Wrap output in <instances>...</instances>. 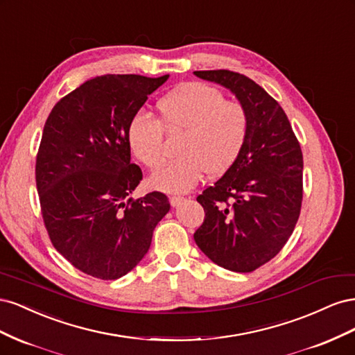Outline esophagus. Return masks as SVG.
Returning a JSON list of instances; mask_svg holds the SVG:
<instances>
[{
	"label": "esophagus",
	"instance_id": "1",
	"mask_svg": "<svg viewBox=\"0 0 355 355\" xmlns=\"http://www.w3.org/2000/svg\"><path fill=\"white\" fill-rule=\"evenodd\" d=\"M168 200H170V204H171V206H173V207H178L179 204H180L182 201H184L185 198H184V197H180V196H171Z\"/></svg>",
	"mask_w": 355,
	"mask_h": 355
}]
</instances>
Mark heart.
Instances as JSON below:
<instances>
[{"label":"heart","mask_w":355,"mask_h":355,"mask_svg":"<svg viewBox=\"0 0 355 355\" xmlns=\"http://www.w3.org/2000/svg\"><path fill=\"white\" fill-rule=\"evenodd\" d=\"M161 121L137 112L127 128L132 154L146 167L164 157V128L184 130L179 157L161 164L151 175L153 187L167 192L194 188L206 171L220 175L240 157L249 133V115L237 101L202 83H187L158 103Z\"/></svg>","instance_id":"heart-1"}]
</instances>
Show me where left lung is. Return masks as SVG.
<instances>
[{"label": "left lung", "mask_w": 355, "mask_h": 355, "mask_svg": "<svg viewBox=\"0 0 355 355\" xmlns=\"http://www.w3.org/2000/svg\"><path fill=\"white\" fill-rule=\"evenodd\" d=\"M231 90L249 115L237 161L197 197L204 222L194 240L216 265L252 272L283 249L302 206L304 158L288 118L259 84L228 69L196 71Z\"/></svg>", "instance_id": "1"}]
</instances>
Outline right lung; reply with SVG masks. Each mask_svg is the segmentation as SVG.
<instances>
[{
    "label": "right lung",
    "instance_id": "obj_1",
    "mask_svg": "<svg viewBox=\"0 0 355 355\" xmlns=\"http://www.w3.org/2000/svg\"><path fill=\"white\" fill-rule=\"evenodd\" d=\"M168 75H102L51 110L42 130L35 180L49 237L84 274L116 280L142 261L170 210L163 192L128 198L142 180L130 163L127 128Z\"/></svg>",
    "mask_w": 355,
    "mask_h": 355
}]
</instances>
